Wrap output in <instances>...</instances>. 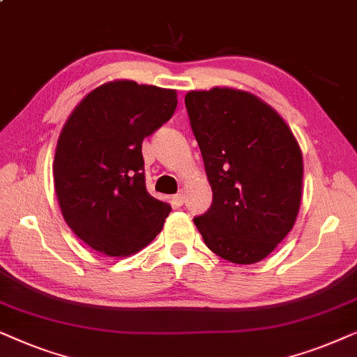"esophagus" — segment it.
I'll return each instance as SVG.
<instances>
[{"label": "esophagus", "mask_w": 357, "mask_h": 357, "mask_svg": "<svg viewBox=\"0 0 357 357\" xmlns=\"http://www.w3.org/2000/svg\"><path fill=\"white\" fill-rule=\"evenodd\" d=\"M173 201H174L176 206H183V204H184V194L183 192L176 194V196L173 197Z\"/></svg>", "instance_id": "obj_1"}]
</instances>
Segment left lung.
Here are the masks:
<instances>
[{
  "label": "left lung",
  "mask_w": 357,
  "mask_h": 357,
  "mask_svg": "<svg viewBox=\"0 0 357 357\" xmlns=\"http://www.w3.org/2000/svg\"><path fill=\"white\" fill-rule=\"evenodd\" d=\"M184 102L213 196L194 223L217 256L258 263L296 223L301 146L284 119L251 93L215 86L189 91Z\"/></svg>",
  "instance_id": "1"
}]
</instances>
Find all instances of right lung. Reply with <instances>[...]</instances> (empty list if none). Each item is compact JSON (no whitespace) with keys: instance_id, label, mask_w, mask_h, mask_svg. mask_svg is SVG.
Segmentation results:
<instances>
[{"instance_id":"add662e5","label":"right lung","mask_w":357,"mask_h":357,"mask_svg":"<svg viewBox=\"0 0 357 357\" xmlns=\"http://www.w3.org/2000/svg\"><path fill=\"white\" fill-rule=\"evenodd\" d=\"M174 89L116 79L93 89L70 114L56 142L54 183L73 234L107 256L145 248L171 206L145 186L142 142L168 122Z\"/></svg>"}]
</instances>
